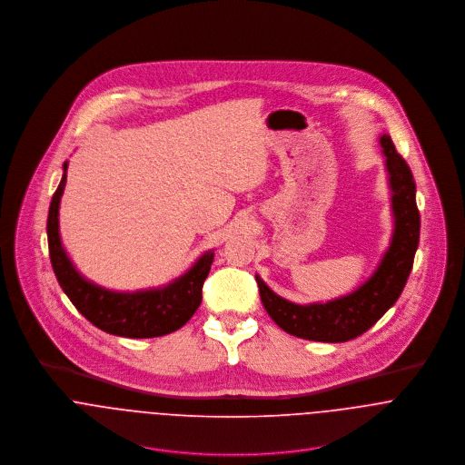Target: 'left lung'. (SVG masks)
Returning <instances> with one entry per match:
<instances>
[{"label":"left lung","mask_w":465,"mask_h":465,"mask_svg":"<svg viewBox=\"0 0 465 465\" xmlns=\"http://www.w3.org/2000/svg\"><path fill=\"white\" fill-rule=\"evenodd\" d=\"M391 190L392 236L374 272L352 292L326 302L297 304L277 295L256 273L266 313L282 330L313 341H347L372 328L394 304L411 272L420 216L415 181L389 134L380 135Z\"/></svg>","instance_id":"obj_1"}]
</instances>
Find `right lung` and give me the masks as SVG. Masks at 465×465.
Listing matches in <instances>:
<instances>
[{
	"instance_id": "1",
	"label": "right lung",
	"mask_w": 465,
	"mask_h": 465,
	"mask_svg": "<svg viewBox=\"0 0 465 465\" xmlns=\"http://www.w3.org/2000/svg\"><path fill=\"white\" fill-rule=\"evenodd\" d=\"M67 161L63 179L48 211V247L54 272L73 306L98 330L125 338H153L181 330L199 310L202 284L214 260V249L205 251L184 273L155 288L118 292L87 279L67 256L59 229V207L66 186Z\"/></svg>"
}]
</instances>
